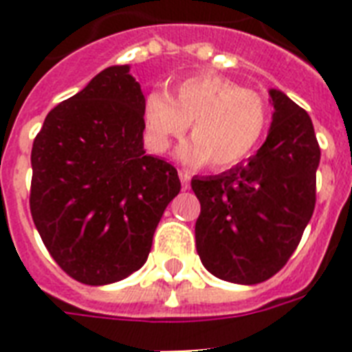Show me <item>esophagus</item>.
<instances>
[{
	"mask_svg": "<svg viewBox=\"0 0 352 352\" xmlns=\"http://www.w3.org/2000/svg\"><path fill=\"white\" fill-rule=\"evenodd\" d=\"M179 177H181L182 190H188V188H190V179H192V175H190L186 170H179Z\"/></svg>",
	"mask_w": 352,
	"mask_h": 352,
	"instance_id": "1",
	"label": "esophagus"
}]
</instances>
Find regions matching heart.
I'll use <instances>...</instances> for the list:
<instances>
[{"label": "heart", "instance_id": "1", "mask_svg": "<svg viewBox=\"0 0 352 352\" xmlns=\"http://www.w3.org/2000/svg\"><path fill=\"white\" fill-rule=\"evenodd\" d=\"M144 129L149 148L164 153L192 124V142L181 157L192 164L210 160L226 170L248 159L268 127V106L259 93L219 74H192L173 87V96L155 89L144 100Z\"/></svg>", "mask_w": 352, "mask_h": 352}]
</instances>
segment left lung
<instances>
[{"instance_id": "left-lung-1", "label": "left lung", "mask_w": 352, "mask_h": 352, "mask_svg": "<svg viewBox=\"0 0 352 352\" xmlns=\"http://www.w3.org/2000/svg\"><path fill=\"white\" fill-rule=\"evenodd\" d=\"M268 137L246 164L193 177L201 203L197 254L215 278L241 285L267 281L287 265L316 204L320 164L311 117L281 91Z\"/></svg>"}]
</instances>
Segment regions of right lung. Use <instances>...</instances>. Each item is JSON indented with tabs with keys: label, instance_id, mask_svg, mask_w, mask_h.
Masks as SVG:
<instances>
[{
	"label": "right lung",
	"instance_id": "right-lung-1",
	"mask_svg": "<svg viewBox=\"0 0 352 352\" xmlns=\"http://www.w3.org/2000/svg\"><path fill=\"white\" fill-rule=\"evenodd\" d=\"M144 100L127 65L107 67L51 109L32 144V221L80 283H115L142 267L181 192L175 168L144 151Z\"/></svg>",
	"mask_w": 352,
	"mask_h": 352
}]
</instances>
